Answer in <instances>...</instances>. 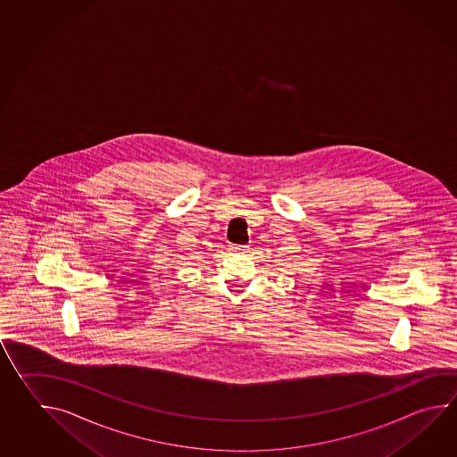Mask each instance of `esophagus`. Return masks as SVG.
<instances>
[{"mask_svg": "<svg viewBox=\"0 0 457 457\" xmlns=\"http://www.w3.org/2000/svg\"><path fill=\"white\" fill-rule=\"evenodd\" d=\"M243 247H245V245H236V244H231V245H229V251L233 252V253H241V252L245 251Z\"/></svg>", "mask_w": 457, "mask_h": 457, "instance_id": "obj_1", "label": "esophagus"}]
</instances>
